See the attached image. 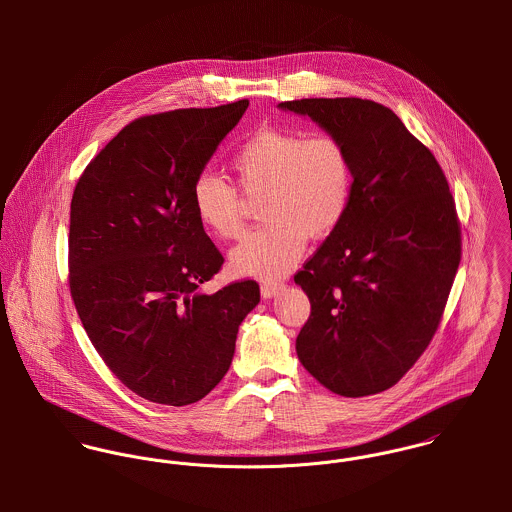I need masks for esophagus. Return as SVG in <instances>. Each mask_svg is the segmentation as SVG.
Returning a JSON list of instances; mask_svg holds the SVG:
<instances>
[{
  "label": "esophagus",
  "mask_w": 512,
  "mask_h": 512,
  "mask_svg": "<svg viewBox=\"0 0 512 512\" xmlns=\"http://www.w3.org/2000/svg\"><path fill=\"white\" fill-rule=\"evenodd\" d=\"M284 286L280 284V282H264L262 286H260V292H262V297H274L276 293L280 292Z\"/></svg>",
  "instance_id": "obj_1"
}]
</instances>
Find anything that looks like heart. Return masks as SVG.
I'll return each instance as SVG.
<instances>
[{"label":"heart","mask_w":512,"mask_h":512,"mask_svg":"<svg viewBox=\"0 0 512 512\" xmlns=\"http://www.w3.org/2000/svg\"><path fill=\"white\" fill-rule=\"evenodd\" d=\"M240 189L264 195L258 230L230 252V268L256 278H280L301 258L307 238L329 236L345 219L355 187V165L347 146L327 134L264 128L230 159ZM193 207L215 236L232 240L244 230L238 189L215 173L193 183Z\"/></svg>","instance_id":"1"}]
</instances>
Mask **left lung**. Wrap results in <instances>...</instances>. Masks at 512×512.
<instances>
[{"label":"left lung","instance_id":"left-lung-1","mask_svg":"<svg viewBox=\"0 0 512 512\" xmlns=\"http://www.w3.org/2000/svg\"><path fill=\"white\" fill-rule=\"evenodd\" d=\"M351 151L355 187L341 224L293 276L311 313L295 351L339 396L394 386L428 349L461 260V226L434 153L386 106L363 98H301Z\"/></svg>","mask_w":512,"mask_h":512}]
</instances>
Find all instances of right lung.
Returning a JSON list of instances; mask_svg holds the SVG:
<instances>
[{"label":"right lung","instance_id":"add662e5","mask_svg":"<svg viewBox=\"0 0 512 512\" xmlns=\"http://www.w3.org/2000/svg\"><path fill=\"white\" fill-rule=\"evenodd\" d=\"M248 100L130 122L74 187L69 286L106 366L138 396L187 406L232 363L238 325L260 288L240 280L205 293L222 254L193 207V183Z\"/></svg>","mask_w":512,"mask_h":512}]
</instances>
